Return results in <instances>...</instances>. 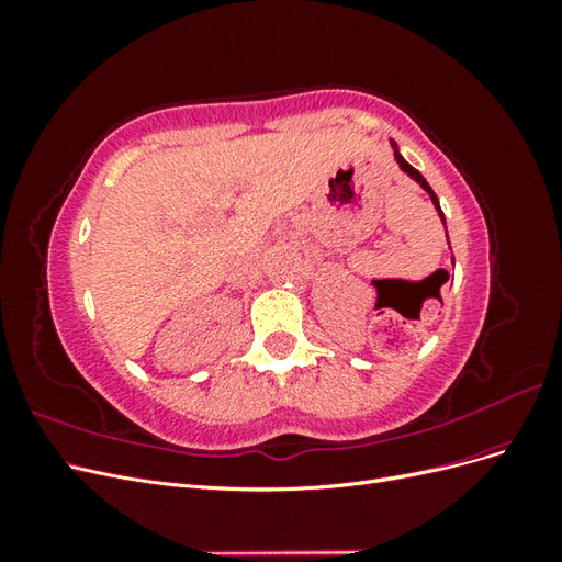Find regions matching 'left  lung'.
<instances>
[{"label":"left lung","mask_w":562,"mask_h":562,"mask_svg":"<svg viewBox=\"0 0 562 562\" xmlns=\"http://www.w3.org/2000/svg\"><path fill=\"white\" fill-rule=\"evenodd\" d=\"M391 147H394V159H396V164L401 166V171L403 173H407V176H411L419 187H422V190L424 192H427L429 196H431V203H434V209L438 211V215H440V223H443L446 225V215H443V211H440V203H438V196L434 194V190H431V187H429V182L427 180H424V176L417 171V168H413L411 164H407L405 159H403V155H401V151H398V145L394 143V140H391ZM446 236H448V229H446ZM450 244V241H448ZM452 265H454V258H452ZM440 274H443V279H440V283H438V288H436V293H434V297H438L440 300V285H443V281H448L450 279V274H448V271L446 269H440Z\"/></svg>","instance_id":"obj_1"}]
</instances>
